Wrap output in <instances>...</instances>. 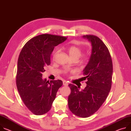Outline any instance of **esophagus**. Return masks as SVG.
Masks as SVG:
<instances>
[{
    "mask_svg": "<svg viewBox=\"0 0 131 131\" xmlns=\"http://www.w3.org/2000/svg\"><path fill=\"white\" fill-rule=\"evenodd\" d=\"M63 85H64V86H67L68 85L67 81H65V80H64V81H63Z\"/></svg>",
    "mask_w": 131,
    "mask_h": 131,
    "instance_id": "34e87169",
    "label": "esophagus"
}]
</instances>
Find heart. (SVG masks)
Masks as SVG:
<instances>
[{
	"label": "heart",
	"instance_id": "1",
	"mask_svg": "<svg viewBox=\"0 0 131 131\" xmlns=\"http://www.w3.org/2000/svg\"><path fill=\"white\" fill-rule=\"evenodd\" d=\"M64 49L68 52L70 56L73 59H78L82 54V49L80 47L72 45L66 47H65ZM58 51L56 50L54 51L53 54V59H55L57 55L58 54ZM89 59V58L87 56H84L82 57L81 61L82 62H87Z\"/></svg>",
	"mask_w": 131,
	"mask_h": 131
}]
</instances>
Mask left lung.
I'll return each instance as SVG.
<instances>
[{
  "label": "left lung",
  "mask_w": 131,
  "mask_h": 131,
  "mask_svg": "<svg viewBox=\"0 0 131 131\" xmlns=\"http://www.w3.org/2000/svg\"><path fill=\"white\" fill-rule=\"evenodd\" d=\"M91 42L92 52L89 61L83 70L86 87L79 90L69 84L71 93L68 96L69 109L73 114L87 117L97 112L105 101L112 85L113 65L108 47L97 36L86 35Z\"/></svg>",
  "instance_id": "left-lung-1"
}]
</instances>
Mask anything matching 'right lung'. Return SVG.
<instances>
[{
	"label": "right lung",
	"mask_w": 131,
	"mask_h": 131,
	"mask_svg": "<svg viewBox=\"0 0 131 131\" xmlns=\"http://www.w3.org/2000/svg\"><path fill=\"white\" fill-rule=\"evenodd\" d=\"M67 39L65 37L43 34L35 37L23 47L17 64L16 85L20 96L27 108L40 115L51 109L56 93L63 85L61 80L42 79L46 66L51 64L54 47Z\"/></svg>",
	"instance_id": "add662e5"
}]
</instances>
